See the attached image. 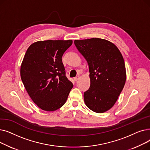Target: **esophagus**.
<instances>
[{
	"instance_id": "esophagus-1",
	"label": "esophagus",
	"mask_w": 150,
	"mask_h": 150,
	"mask_svg": "<svg viewBox=\"0 0 150 150\" xmlns=\"http://www.w3.org/2000/svg\"><path fill=\"white\" fill-rule=\"evenodd\" d=\"M79 79H80V77H79V76L75 77V78H74V81H77Z\"/></svg>"
}]
</instances>
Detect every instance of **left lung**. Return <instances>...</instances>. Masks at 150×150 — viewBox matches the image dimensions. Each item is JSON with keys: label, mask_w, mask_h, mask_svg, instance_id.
I'll return each mask as SVG.
<instances>
[{"label": "left lung", "mask_w": 150, "mask_h": 150, "mask_svg": "<svg viewBox=\"0 0 150 150\" xmlns=\"http://www.w3.org/2000/svg\"><path fill=\"white\" fill-rule=\"evenodd\" d=\"M78 50L87 61L91 86L84 93L86 105L92 111L103 113L111 109L126 81V69L122 53L106 39L75 40Z\"/></svg>", "instance_id": "8db88e82"}]
</instances>
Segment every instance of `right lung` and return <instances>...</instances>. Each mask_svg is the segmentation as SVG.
<instances>
[{"label": "right lung", "mask_w": 150, "mask_h": 150, "mask_svg": "<svg viewBox=\"0 0 150 150\" xmlns=\"http://www.w3.org/2000/svg\"><path fill=\"white\" fill-rule=\"evenodd\" d=\"M72 40H47L31 44L21 67V77L31 100L41 109L53 111L64 105L73 84L62 62Z\"/></svg>", "instance_id": "obj_1"}]
</instances>
